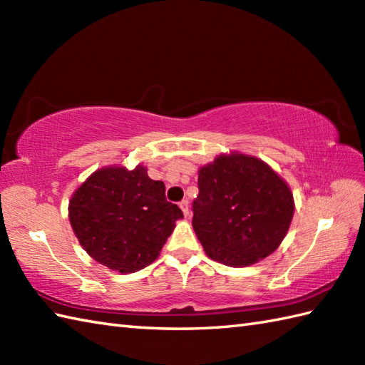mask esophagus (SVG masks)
Returning <instances> with one entry per match:
<instances>
[{
	"label": "esophagus",
	"instance_id": "esophagus-1",
	"mask_svg": "<svg viewBox=\"0 0 365 365\" xmlns=\"http://www.w3.org/2000/svg\"><path fill=\"white\" fill-rule=\"evenodd\" d=\"M178 205H180V208H182V212H183L185 216L190 215V202H188V199H183L182 202L178 204Z\"/></svg>",
	"mask_w": 365,
	"mask_h": 365
}]
</instances>
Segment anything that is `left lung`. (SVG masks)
<instances>
[{"label": "left lung", "mask_w": 365, "mask_h": 365, "mask_svg": "<svg viewBox=\"0 0 365 365\" xmlns=\"http://www.w3.org/2000/svg\"><path fill=\"white\" fill-rule=\"evenodd\" d=\"M197 185L192 229L208 257L250 267L282 243L294 212L293 195L267 163L222 153L199 169Z\"/></svg>", "instance_id": "1"}]
</instances>
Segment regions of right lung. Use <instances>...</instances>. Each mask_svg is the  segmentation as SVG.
I'll list each match as a JSON object with an SVG mask.
<instances>
[{"label":"right lung","instance_id":"obj_1","mask_svg":"<svg viewBox=\"0 0 365 365\" xmlns=\"http://www.w3.org/2000/svg\"><path fill=\"white\" fill-rule=\"evenodd\" d=\"M180 218V208L166 200L165 183L152 180L141 165L96 170L68 204V220L84 251L122 274L150 265Z\"/></svg>","mask_w":365,"mask_h":365}]
</instances>
